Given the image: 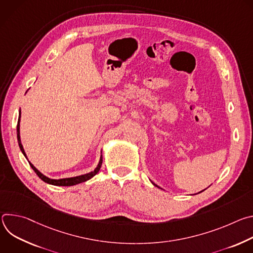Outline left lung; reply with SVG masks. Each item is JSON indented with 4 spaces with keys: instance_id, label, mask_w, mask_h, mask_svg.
I'll return each mask as SVG.
<instances>
[{
    "instance_id": "8db88e82",
    "label": "left lung",
    "mask_w": 253,
    "mask_h": 253,
    "mask_svg": "<svg viewBox=\"0 0 253 253\" xmlns=\"http://www.w3.org/2000/svg\"><path fill=\"white\" fill-rule=\"evenodd\" d=\"M150 181H151V180H150ZM151 182H152V181H151ZM152 184H153V185H154V186H156V187H158V188H160V187H159V186H158V185H157V184H155V183H154V182H152ZM161 189H162V188H161ZM204 190H205V189H204ZM204 190H202V191H204ZM202 191H200V192H198V193H201V192H202ZM198 193H196V194H198Z\"/></svg>"
}]
</instances>
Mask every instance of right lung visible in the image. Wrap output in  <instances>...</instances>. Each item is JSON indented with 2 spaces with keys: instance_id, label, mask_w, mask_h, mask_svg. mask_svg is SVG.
I'll return each mask as SVG.
<instances>
[{
  "instance_id": "1",
  "label": "right lung",
  "mask_w": 253,
  "mask_h": 253,
  "mask_svg": "<svg viewBox=\"0 0 253 253\" xmlns=\"http://www.w3.org/2000/svg\"><path fill=\"white\" fill-rule=\"evenodd\" d=\"M20 121H21V110H20V116H19V119H18V125H17V138H18V143H19V147L22 151V153L24 154V156L27 158V155H26V152L24 150V147L22 145V142H21V136H20ZM28 159V158H27ZM102 161H103V157H102V152H101V156H100V160H99V163L98 165L96 166V168L89 172V173H86V174H83V175H79V176H75V177H69V178H62V179H51L49 177H47L46 175H44L43 173H41L37 168H36L30 161H29V164L30 166L32 167V169L35 171V173L37 174L44 182L48 183V184H51V185H55V186H73V185H76V184H79V183H82V182H85L87 181V180L91 179L92 177H94L100 170L101 166H102Z\"/></svg>"
}]
</instances>
